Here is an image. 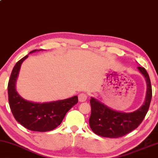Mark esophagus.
I'll return each instance as SVG.
<instances>
[{"mask_svg": "<svg viewBox=\"0 0 158 158\" xmlns=\"http://www.w3.org/2000/svg\"><path fill=\"white\" fill-rule=\"evenodd\" d=\"M87 98V94L85 93H81L78 95V99L80 102L86 101Z\"/></svg>", "mask_w": 158, "mask_h": 158, "instance_id": "1", "label": "esophagus"}]
</instances>
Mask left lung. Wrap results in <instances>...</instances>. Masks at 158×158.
I'll return each instance as SVG.
<instances>
[{
    "label": "left lung",
    "instance_id": "8db88e82",
    "mask_svg": "<svg viewBox=\"0 0 158 158\" xmlns=\"http://www.w3.org/2000/svg\"><path fill=\"white\" fill-rule=\"evenodd\" d=\"M147 82L146 98L144 104L138 110L131 113L116 111L91 98V115L89 127L95 134L106 138H119L131 132L139 126L148 111L152 99V87L146 70L138 67Z\"/></svg>",
    "mask_w": 158,
    "mask_h": 158
}]
</instances>
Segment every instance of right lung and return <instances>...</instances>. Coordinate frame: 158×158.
I'll return each mask as SVG.
<instances>
[{
    "label": "right lung",
    "mask_w": 158,
    "mask_h": 158,
    "mask_svg": "<svg viewBox=\"0 0 158 158\" xmlns=\"http://www.w3.org/2000/svg\"><path fill=\"white\" fill-rule=\"evenodd\" d=\"M37 51L40 50H33L30 54ZM27 57V55L18 60L10 74L8 85L10 108L15 120L25 128L33 131H49L61 123L66 113L77 103L78 99L74 96L63 100L40 104L21 98L15 89V82L22 63Z\"/></svg>",
    "instance_id": "1"
}]
</instances>
